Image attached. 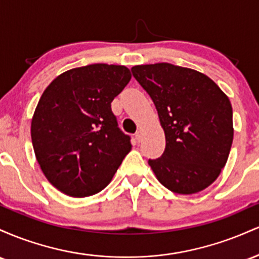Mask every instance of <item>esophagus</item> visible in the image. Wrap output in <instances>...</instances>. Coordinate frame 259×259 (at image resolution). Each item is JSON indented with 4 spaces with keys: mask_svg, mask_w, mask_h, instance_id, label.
I'll return each instance as SVG.
<instances>
[{
    "mask_svg": "<svg viewBox=\"0 0 259 259\" xmlns=\"http://www.w3.org/2000/svg\"><path fill=\"white\" fill-rule=\"evenodd\" d=\"M135 138H136V140H138L139 142L141 141V140H142V130H139V132H136Z\"/></svg>",
    "mask_w": 259,
    "mask_h": 259,
    "instance_id": "34e87169",
    "label": "esophagus"
}]
</instances>
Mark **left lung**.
Returning <instances> with one entry per match:
<instances>
[{"mask_svg":"<svg viewBox=\"0 0 259 259\" xmlns=\"http://www.w3.org/2000/svg\"><path fill=\"white\" fill-rule=\"evenodd\" d=\"M134 78L150 95L164 130L165 150L148 159L168 190L192 195L221 174L234 138L228 96L207 75L170 63L135 65Z\"/></svg>","mask_w":259,"mask_h":259,"instance_id":"1","label":"left lung"}]
</instances>
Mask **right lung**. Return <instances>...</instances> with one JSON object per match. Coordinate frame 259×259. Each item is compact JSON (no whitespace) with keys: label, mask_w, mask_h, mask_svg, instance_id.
I'll use <instances>...</instances> for the list:
<instances>
[{"label":"right lung","mask_w":259,"mask_h":259,"mask_svg":"<svg viewBox=\"0 0 259 259\" xmlns=\"http://www.w3.org/2000/svg\"><path fill=\"white\" fill-rule=\"evenodd\" d=\"M132 79L124 65L90 64L58 75L31 120V141L45 177L72 197L100 192L132 150L111 103Z\"/></svg>","instance_id":"1"}]
</instances>
